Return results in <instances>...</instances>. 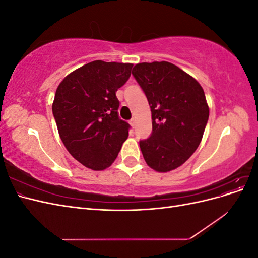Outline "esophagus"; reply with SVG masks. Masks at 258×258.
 Returning <instances> with one entry per match:
<instances>
[{"label": "esophagus", "instance_id": "34e87169", "mask_svg": "<svg viewBox=\"0 0 258 258\" xmlns=\"http://www.w3.org/2000/svg\"><path fill=\"white\" fill-rule=\"evenodd\" d=\"M136 123H137V122H136V119H135V118H132V119L130 120V124H131L132 128L136 127Z\"/></svg>", "mask_w": 258, "mask_h": 258}]
</instances>
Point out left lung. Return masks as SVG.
<instances>
[{
    "label": "left lung",
    "mask_w": 258,
    "mask_h": 258,
    "mask_svg": "<svg viewBox=\"0 0 258 258\" xmlns=\"http://www.w3.org/2000/svg\"><path fill=\"white\" fill-rule=\"evenodd\" d=\"M132 75L152 112V134L140 141L143 157L158 172L174 170L201 142L209 119L205 91L194 77L167 61L138 63Z\"/></svg>",
    "instance_id": "1"
}]
</instances>
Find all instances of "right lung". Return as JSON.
<instances>
[{
  "label": "right lung",
  "instance_id": "1",
  "mask_svg": "<svg viewBox=\"0 0 258 258\" xmlns=\"http://www.w3.org/2000/svg\"><path fill=\"white\" fill-rule=\"evenodd\" d=\"M134 64L96 60L70 73L54 95L52 114L69 153L85 167H110L128 138L130 124L118 116L116 91Z\"/></svg>",
  "mask_w": 258,
  "mask_h": 258
}]
</instances>
